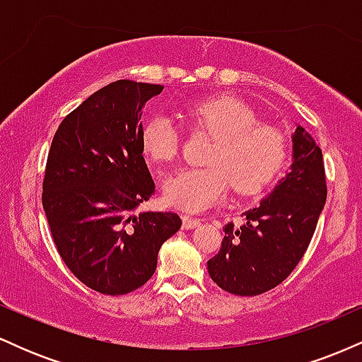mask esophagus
Segmentation results:
<instances>
[{"mask_svg": "<svg viewBox=\"0 0 362 362\" xmlns=\"http://www.w3.org/2000/svg\"><path fill=\"white\" fill-rule=\"evenodd\" d=\"M199 224H201V219L192 218V216L187 214L182 216V228H184V230H192V228H197Z\"/></svg>", "mask_w": 362, "mask_h": 362, "instance_id": "34e87169", "label": "esophagus"}]
</instances>
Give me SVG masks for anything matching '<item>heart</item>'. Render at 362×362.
Instances as JSON below:
<instances>
[{"label":"heart","instance_id":"heart-1","mask_svg":"<svg viewBox=\"0 0 362 362\" xmlns=\"http://www.w3.org/2000/svg\"><path fill=\"white\" fill-rule=\"evenodd\" d=\"M195 129L214 134L204 167L182 168L165 178L170 206L199 213L226 195L230 185L253 194L279 173L288 156V138L279 127L259 122L250 105L233 97L195 102L185 112ZM141 149L149 160L168 163L178 155V131L167 114H156L141 129Z\"/></svg>","mask_w":362,"mask_h":362}]
</instances>
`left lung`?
Returning a JSON list of instances; mask_svg holds the SVG:
<instances>
[{
	"mask_svg": "<svg viewBox=\"0 0 362 362\" xmlns=\"http://www.w3.org/2000/svg\"><path fill=\"white\" fill-rule=\"evenodd\" d=\"M327 201L322 149L305 127L293 132V163L284 178L245 211L242 226L228 223L207 272L236 296H257L279 286L305 255Z\"/></svg>",
	"mask_w": 362,
	"mask_h": 362,
	"instance_id": "8db88e82",
	"label": "left lung"
}]
</instances>
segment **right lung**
Segmentation results:
<instances>
[{"label": "right lung", "mask_w": 362, "mask_h": 362, "mask_svg": "<svg viewBox=\"0 0 362 362\" xmlns=\"http://www.w3.org/2000/svg\"><path fill=\"white\" fill-rule=\"evenodd\" d=\"M163 86L119 80L90 95L54 134L42 206L61 259L90 289L136 291L182 226L175 213H139L155 192L141 149V115Z\"/></svg>", "instance_id": "right-lung-1"}]
</instances>
